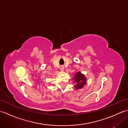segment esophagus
Returning a JSON list of instances; mask_svg holds the SVG:
<instances>
[{
    "label": "esophagus",
    "mask_w": 128,
    "mask_h": 128,
    "mask_svg": "<svg viewBox=\"0 0 128 128\" xmlns=\"http://www.w3.org/2000/svg\"><path fill=\"white\" fill-rule=\"evenodd\" d=\"M60 70H64V67L63 66H61L60 67Z\"/></svg>",
    "instance_id": "1"
}]
</instances>
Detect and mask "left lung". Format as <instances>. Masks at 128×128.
<instances>
[{
  "instance_id": "obj_1",
  "label": "left lung",
  "mask_w": 128,
  "mask_h": 128,
  "mask_svg": "<svg viewBox=\"0 0 128 128\" xmlns=\"http://www.w3.org/2000/svg\"><path fill=\"white\" fill-rule=\"evenodd\" d=\"M73 79L74 80L76 83L75 88L76 89H80L85 85L86 82V79L83 74L80 72H78L75 75V77Z\"/></svg>"
}]
</instances>
